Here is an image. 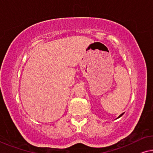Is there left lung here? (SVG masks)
Segmentation results:
<instances>
[{
    "mask_svg": "<svg viewBox=\"0 0 153 153\" xmlns=\"http://www.w3.org/2000/svg\"><path fill=\"white\" fill-rule=\"evenodd\" d=\"M123 114H124V113H123V114H121L119 116H118V118H120V117H121V116H122Z\"/></svg>",
    "mask_w": 153,
    "mask_h": 153,
    "instance_id": "8db88e82",
    "label": "left lung"
}]
</instances>
